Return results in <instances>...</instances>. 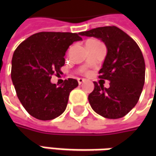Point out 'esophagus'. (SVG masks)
<instances>
[{
  "label": "esophagus",
  "instance_id": "1",
  "mask_svg": "<svg viewBox=\"0 0 156 156\" xmlns=\"http://www.w3.org/2000/svg\"><path fill=\"white\" fill-rule=\"evenodd\" d=\"M85 80L84 79H83V78H78V83H79V84H82V83H83V82H84Z\"/></svg>",
  "mask_w": 156,
  "mask_h": 156
}]
</instances>
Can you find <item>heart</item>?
<instances>
[{
	"instance_id": "b5f03b06",
	"label": "heart",
	"mask_w": 156,
	"mask_h": 156,
	"mask_svg": "<svg viewBox=\"0 0 156 156\" xmlns=\"http://www.w3.org/2000/svg\"><path fill=\"white\" fill-rule=\"evenodd\" d=\"M88 41H98L97 40H94V39H91V40H88Z\"/></svg>"
}]
</instances>
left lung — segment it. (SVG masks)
Returning <instances> with one entry per match:
<instances>
[{
    "mask_svg": "<svg viewBox=\"0 0 156 156\" xmlns=\"http://www.w3.org/2000/svg\"><path fill=\"white\" fill-rule=\"evenodd\" d=\"M79 34L100 39L107 48L98 73L99 78L110 82L109 88L94 82V89L88 95L92 108L107 119L124 117L136 105L144 87L145 64L140 49L129 36L115 26Z\"/></svg>",
    "mask_w": 156,
    "mask_h": 156,
    "instance_id": "8db88e82",
    "label": "left lung"
}]
</instances>
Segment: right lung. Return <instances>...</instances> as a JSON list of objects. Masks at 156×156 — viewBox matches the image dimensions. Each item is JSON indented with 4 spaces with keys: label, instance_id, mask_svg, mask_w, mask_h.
<instances>
[{
    "label": "right lung",
    "instance_id": "right-lung-1",
    "mask_svg": "<svg viewBox=\"0 0 156 156\" xmlns=\"http://www.w3.org/2000/svg\"><path fill=\"white\" fill-rule=\"evenodd\" d=\"M81 40L77 33L41 32L29 37L15 50L12 83L22 106L32 117L50 120L65 111L69 94L78 87V81L68 78L58 87L51 78L62 73L69 46Z\"/></svg>",
    "mask_w": 156,
    "mask_h": 156
}]
</instances>
